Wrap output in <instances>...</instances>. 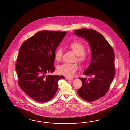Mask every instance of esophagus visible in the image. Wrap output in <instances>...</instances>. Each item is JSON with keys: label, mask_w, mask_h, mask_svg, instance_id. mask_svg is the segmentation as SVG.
I'll list each match as a JSON object with an SVG mask.
<instances>
[{"label": "esophagus", "mask_w": 130, "mask_h": 130, "mask_svg": "<svg viewBox=\"0 0 130 130\" xmlns=\"http://www.w3.org/2000/svg\"><path fill=\"white\" fill-rule=\"evenodd\" d=\"M65 78H66V79H67V80H73V78H72V77H65Z\"/></svg>", "instance_id": "obj_1"}]
</instances>
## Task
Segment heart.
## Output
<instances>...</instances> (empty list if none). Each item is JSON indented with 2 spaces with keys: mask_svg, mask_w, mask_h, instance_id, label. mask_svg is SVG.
<instances>
[{
  "mask_svg": "<svg viewBox=\"0 0 130 130\" xmlns=\"http://www.w3.org/2000/svg\"><path fill=\"white\" fill-rule=\"evenodd\" d=\"M68 47L73 51L77 56V61L80 63H85L88 59V55L85 53V48L83 44L78 41H74L70 44ZM63 50L58 47L54 54V58L57 62H60L62 58ZM78 69V66L75 63H63L57 67L58 72L61 74L67 76H73Z\"/></svg>",
  "mask_w": 130,
  "mask_h": 130,
  "instance_id": "heart-1",
  "label": "heart"
}]
</instances>
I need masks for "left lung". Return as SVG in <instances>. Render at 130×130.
<instances>
[{"label":"left lung","mask_w":130,"mask_h":130,"mask_svg":"<svg viewBox=\"0 0 130 130\" xmlns=\"http://www.w3.org/2000/svg\"><path fill=\"white\" fill-rule=\"evenodd\" d=\"M74 34L88 42L91 51V62L84 72L90 78H79L83 82L78 90L84 100L91 102L103 96L109 90L115 76V54L103 36L95 30L82 29Z\"/></svg>","instance_id":"left-lung-1"}]
</instances>
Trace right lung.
<instances>
[{"instance_id":"obj_1","label":"right lung","mask_w":130,"mask_h":130,"mask_svg":"<svg viewBox=\"0 0 130 130\" xmlns=\"http://www.w3.org/2000/svg\"><path fill=\"white\" fill-rule=\"evenodd\" d=\"M67 31L42 30L24 41L20 47L16 71L20 88L34 100H50L58 89L62 75H47L55 68L54 54Z\"/></svg>"}]
</instances>
